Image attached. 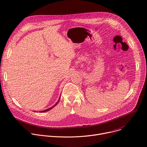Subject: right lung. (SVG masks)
<instances>
[{"label": "right lung", "mask_w": 147, "mask_h": 147, "mask_svg": "<svg viewBox=\"0 0 147 147\" xmlns=\"http://www.w3.org/2000/svg\"><path fill=\"white\" fill-rule=\"evenodd\" d=\"M60 97L59 98V100H58V101L53 106H52L51 107H50V108H49V109H47V110H44V111H40V113H45V112H46V111H49V110H50L51 109H53V107H55L58 104V102H59V101H60Z\"/></svg>", "instance_id": "right-lung-1"}]
</instances>
